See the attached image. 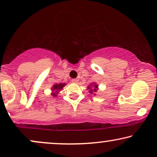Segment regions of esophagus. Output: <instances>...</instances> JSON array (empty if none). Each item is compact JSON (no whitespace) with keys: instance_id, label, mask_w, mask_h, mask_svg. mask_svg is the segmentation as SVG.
<instances>
[{"instance_id":"esophagus-1","label":"esophagus","mask_w":157,"mask_h":157,"mask_svg":"<svg viewBox=\"0 0 157 157\" xmlns=\"http://www.w3.org/2000/svg\"><path fill=\"white\" fill-rule=\"evenodd\" d=\"M78 81H79V80H77V79H73V80H72V82L73 83H77L78 82Z\"/></svg>"}]
</instances>
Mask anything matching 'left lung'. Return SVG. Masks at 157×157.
Masks as SVG:
<instances>
[{
    "label": "left lung",
    "instance_id": "left-lung-1",
    "mask_svg": "<svg viewBox=\"0 0 157 157\" xmlns=\"http://www.w3.org/2000/svg\"><path fill=\"white\" fill-rule=\"evenodd\" d=\"M90 86H92V85H90V86L88 87V89H90V92L91 93H93V92H96V91H97V88H98L97 85L94 84V85H93V88H90Z\"/></svg>",
    "mask_w": 157,
    "mask_h": 157
}]
</instances>
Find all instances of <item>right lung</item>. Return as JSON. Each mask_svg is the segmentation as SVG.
<instances>
[{"label":"right lung","mask_w":157,"mask_h":157,"mask_svg":"<svg viewBox=\"0 0 157 157\" xmlns=\"http://www.w3.org/2000/svg\"><path fill=\"white\" fill-rule=\"evenodd\" d=\"M65 84L64 83H59V84H55L53 86L52 88V90H53V92H54L53 93V96H56V93L59 92V91H60L61 89L64 87Z\"/></svg>","instance_id":"obj_1"}]
</instances>
